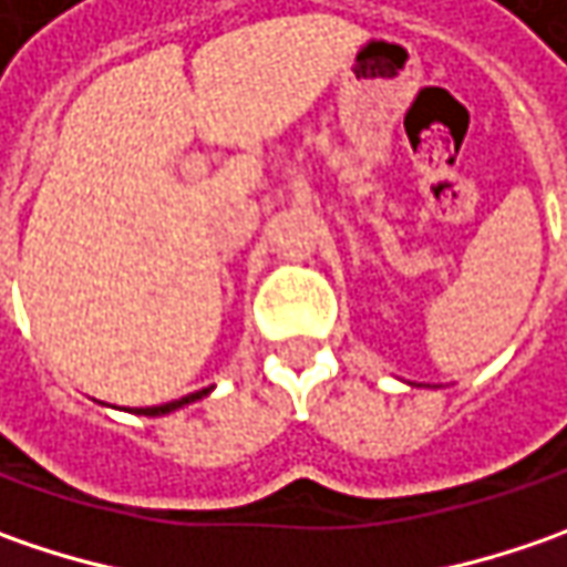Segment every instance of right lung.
<instances>
[{
  "instance_id": "add662e5",
  "label": "right lung",
  "mask_w": 567,
  "mask_h": 567,
  "mask_svg": "<svg viewBox=\"0 0 567 567\" xmlns=\"http://www.w3.org/2000/svg\"><path fill=\"white\" fill-rule=\"evenodd\" d=\"M214 391V384L210 388H202V391H195V394H186V398H179V401H169L161 403V406H138V410H132V413H138V416H164V413H173V410H179V406H186V403H195L207 398Z\"/></svg>"
}]
</instances>
